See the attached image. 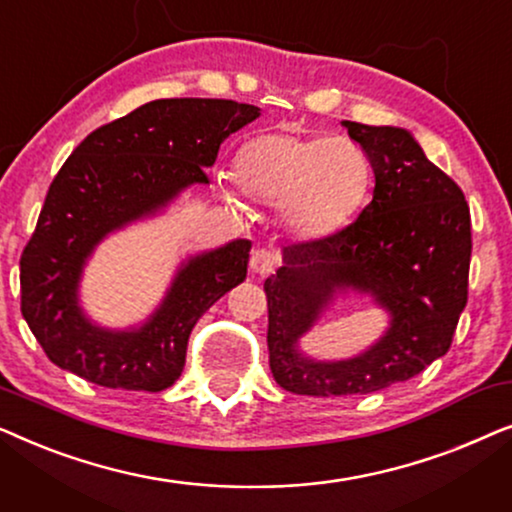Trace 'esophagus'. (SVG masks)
Masks as SVG:
<instances>
[{
	"label": "esophagus",
	"mask_w": 512,
	"mask_h": 512,
	"mask_svg": "<svg viewBox=\"0 0 512 512\" xmlns=\"http://www.w3.org/2000/svg\"><path fill=\"white\" fill-rule=\"evenodd\" d=\"M249 265L256 275H270L279 268V256L272 249H256L249 258Z\"/></svg>",
	"instance_id": "1"
}]
</instances>
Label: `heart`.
<instances>
[{"label": "heart", "instance_id": "b5f03b06", "mask_svg": "<svg viewBox=\"0 0 512 512\" xmlns=\"http://www.w3.org/2000/svg\"><path fill=\"white\" fill-rule=\"evenodd\" d=\"M235 181L247 198L277 205L279 221L293 235L324 240L359 214L373 167L352 139L279 128L258 132L240 146ZM240 191L223 186L228 200L240 198Z\"/></svg>", "mask_w": 512, "mask_h": 512}]
</instances>
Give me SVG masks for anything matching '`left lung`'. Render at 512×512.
Instances as JSON below:
<instances>
[{
	"label": "left lung",
	"mask_w": 512,
	"mask_h": 512,
	"mask_svg": "<svg viewBox=\"0 0 512 512\" xmlns=\"http://www.w3.org/2000/svg\"><path fill=\"white\" fill-rule=\"evenodd\" d=\"M342 125L373 165V200L335 235L284 247V265L263 284L270 370L291 394H373L410 380L450 349L468 300L473 244L461 188L408 130ZM347 288L390 312L388 333L354 360H307L299 335Z\"/></svg>",
	"instance_id": "obj_1"
}]
</instances>
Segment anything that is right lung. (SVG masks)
<instances>
[{
    "mask_svg": "<svg viewBox=\"0 0 512 512\" xmlns=\"http://www.w3.org/2000/svg\"><path fill=\"white\" fill-rule=\"evenodd\" d=\"M261 109L233 100H156L90 132L48 188L20 256V310L55 366L109 389L163 391L179 380L198 319L247 279L249 240L188 258L142 328L90 324L76 289L86 258L111 230L158 212L193 184H209L228 135Z\"/></svg>",
    "mask_w": 512,
    "mask_h": 512,
    "instance_id": "1",
    "label": "right lung"
}]
</instances>
